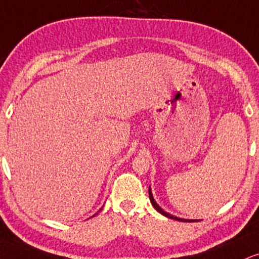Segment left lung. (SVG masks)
Returning a JSON list of instances; mask_svg holds the SVG:
<instances>
[{"mask_svg": "<svg viewBox=\"0 0 259 259\" xmlns=\"http://www.w3.org/2000/svg\"><path fill=\"white\" fill-rule=\"evenodd\" d=\"M148 194H149V200H151L152 205H153V207L155 208V210L158 211V212L161 213V214H164L165 217H167V219H171V220L181 221V222H194V221H193V220H183V219H179V217H176V216H172V214H170V213L165 212V211L163 210V208H161V207L159 206V205H158L157 202H155L154 198H153V194H152V192H151V187H149V189H148Z\"/></svg>", "mask_w": 259, "mask_h": 259, "instance_id": "8db88e82", "label": "left lung"}]
</instances>
